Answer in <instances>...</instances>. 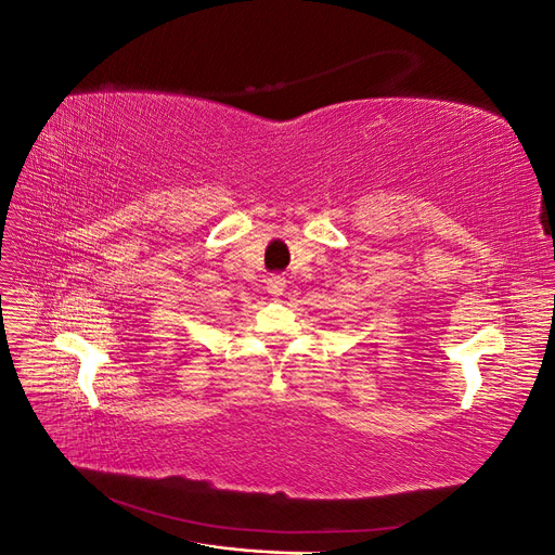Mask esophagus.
I'll list each match as a JSON object with an SVG mask.
<instances>
[{
    "label": "esophagus",
    "mask_w": 555,
    "mask_h": 555,
    "mask_svg": "<svg viewBox=\"0 0 555 555\" xmlns=\"http://www.w3.org/2000/svg\"><path fill=\"white\" fill-rule=\"evenodd\" d=\"M284 287H287V280H284L282 275H273V278H268V282H266V289L271 296H282Z\"/></svg>",
    "instance_id": "esophagus-1"
}]
</instances>
